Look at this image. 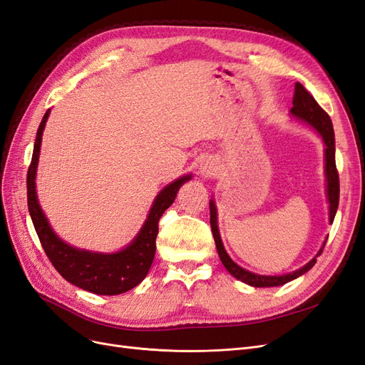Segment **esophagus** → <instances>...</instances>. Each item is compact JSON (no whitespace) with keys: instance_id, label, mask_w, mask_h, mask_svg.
Masks as SVG:
<instances>
[{"instance_id":"34e87169","label":"esophagus","mask_w":365,"mask_h":365,"mask_svg":"<svg viewBox=\"0 0 365 365\" xmlns=\"http://www.w3.org/2000/svg\"><path fill=\"white\" fill-rule=\"evenodd\" d=\"M200 173L202 178H210V176L216 173V164L212 160H204L200 165Z\"/></svg>"}]
</instances>
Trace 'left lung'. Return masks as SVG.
I'll return each instance as SVG.
<instances>
[{
  "instance_id": "obj_1",
  "label": "left lung",
  "mask_w": 365,
  "mask_h": 365,
  "mask_svg": "<svg viewBox=\"0 0 365 365\" xmlns=\"http://www.w3.org/2000/svg\"><path fill=\"white\" fill-rule=\"evenodd\" d=\"M291 115L304 121V123H307L309 126H312L318 132V134L322 135V138L324 141L326 197L329 202V222L332 224L335 219V215H336V210H338V202H339V178H338L336 164H335V132H334L332 120H330V117L327 115L324 109L317 103L315 98L306 91V88L302 83H295ZM210 225H212L219 259H220V262H222L225 269L231 275H233L235 279L244 282L250 286H254V288H272V286H282V284L288 283L297 277H300V275L306 274L314 267L317 262V257L323 252L324 245L327 242V237H326L322 248H319V251L315 254V257L312 260H309L300 269L292 271L289 274H283V275H260V274L251 272L245 268L239 267V264L228 256V252L224 248L222 239H220V235H219L217 208H216V204L213 200H210Z\"/></svg>"
}]
</instances>
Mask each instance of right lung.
Segmentation results:
<instances>
[{
    "mask_svg": "<svg viewBox=\"0 0 365 365\" xmlns=\"http://www.w3.org/2000/svg\"><path fill=\"white\" fill-rule=\"evenodd\" d=\"M50 109L42 117L33 148V157L27 172V204L33 225L47 257L62 277L74 286L98 295H118L130 291L148 275L155 257L158 220L176 197L180 187L192 180V173L168 184L152 202L145 224L129 245L115 252H97L76 248L62 240L51 228L39 205L36 195V170L41 153L43 128Z\"/></svg>",
    "mask_w": 365,
    "mask_h": 365,
    "instance_id": "add662e5",
    "label": "right lung"
}]
</instances>
